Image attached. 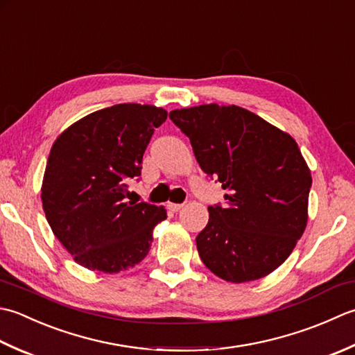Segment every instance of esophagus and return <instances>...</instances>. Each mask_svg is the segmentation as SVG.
<instances>
[{"mask_svg": "<svg viewBox=\"0 0 355 355\" xmlns=\"http://www.w3.org/2000/svg\"><path fill=\"white\" fill-rule=\"evenodd\" d=\"M185 204H173V202H170L168 204V208L171 209V211H179L180 208H182Z\"/></svg>", "mask_w": 355, "mask_h": 355, "instance_id": "1", "label": "esophagus"}]
</instances>
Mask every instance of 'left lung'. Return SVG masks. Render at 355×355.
Here are the masks:
<instances>
[{"instance_id": "1", "label": "left lung", "mask_w": 355, "mask_h": 355, "mask_svg": "<svg viewBox=\"0 0 355 355\" xmlns=\"http://www.w3.org/2000/svg\"><path fill=\"white\" fill-rule=\"evenodd\" d=\"M170 119L190 137L200 168L228 190L196 237L202 262L233 284L268 276L308 222L313 179L297 142L237 105L180 108Z\"/></svg>"}]
</instances>
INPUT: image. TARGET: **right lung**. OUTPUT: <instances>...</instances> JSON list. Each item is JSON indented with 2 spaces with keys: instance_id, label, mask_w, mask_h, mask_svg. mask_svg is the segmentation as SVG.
Returning a JSON list of instances; mask_svg holds the SVG:
<instances>
[{
  "instance_id": "1",
  "label": "right lung",
  "mask_w": 355,
  "mask_h": 355,
  "mask_svg": "<svg viewBox=\"0 0 355 355\" xmlns=\"http://www.w3.org/2000/svg\"><path fill=\"white\" fill-rule=\"evenodd\" d=\"M165 119L161 107L116 104L56 137L42 179V208L58 241L84 268L119 272L148 254L167 211L128 202L127 184L141 176L144 151Z\"/></svg>"
}]
</instances>
